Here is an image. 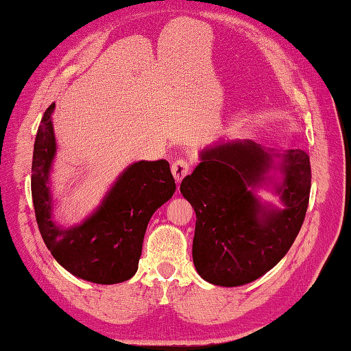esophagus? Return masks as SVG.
<instances>
[{"label":"esophagus","mask_w":351,"mask_h":351,"mask_svg":"<svg viewBox=\"0 0 351 351\" xmlns=\"http://www.w3.org/2000/svg\"><path fill=\"white\" fill-rule=\"evenodd\" d=\"M171 171H173V176L177 183H180L184 177L189 174V163L184 160V158H177V160L171 165Z\"/></svg>","instance_id":"esophagus-1"}]
</instances>
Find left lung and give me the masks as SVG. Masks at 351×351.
<instances>
[{
  "label": "left lung",
  "mask_w": 351,
  "mask_h": 351,
  "mask_svg": "<svg viewBox=\"0 0 351 351\" xmlns=\"http://www.w3.org/2000/svg\"><path fill=\"white\" fill-rule=\"evenodd\" d=\"M183 178L180 193L195 210L193 260L215 286L237 287L267 274L289 252L310 195V158L301 149H266L252 141L209 145ZM270 187L282 208L256 195Z\"/></svg>",
  "instance_id": "1"
}]
</instances>
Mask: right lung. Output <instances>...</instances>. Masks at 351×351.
Returning <instances> with one entry per match:
<instances>
[{"label":"right lung","mask_w":351,"mask_h":351,"mask_svg":"<svg viewBox=\"0 0 351 351\" xmlns=\"http://www.w3.org/2000/svg\"><path fill=\"white\" fill-rule=\"evenodd\" d=\"M45 110L32 162V198L39 232L53 258L77 278L117 284L137 272L143 237L156 210L176 193L167 160H141L125 168L99 206L75 226L64 228L53 218L50 173L56 156L51 114Z\"/></svg>","instance_id":"add662e5"}]
</instances>
